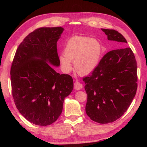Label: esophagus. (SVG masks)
<instances>
[{
    "label": "esophagus",
    "mask_w": 147,
    "mask_h": 147,
    "mask_svg": "<svg viewBox=\"0 0 147 147\" xmlns=\"http://www.w3.org/2000/svg\"><path fill=\"white\" fill-rule=\"evenodd\" d=\"M83 88V84L78 82H75L74 83V88L76 90H80Z\"/></svg>",
    "instance_id": "1"
}]
</instances>
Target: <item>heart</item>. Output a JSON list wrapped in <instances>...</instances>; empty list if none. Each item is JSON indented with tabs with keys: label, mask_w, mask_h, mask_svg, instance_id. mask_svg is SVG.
I'll return each mask as SVG.
<instances>
[{
	"label": "heart",
	"mask_w": 147,
	"mask_h": 147,
	"mask_svg": "<svg viewBox=\"0 0 147 147\" xmlns=\"http://www.w3.org/2000/svg\"><path fill=\"white\" fill-rule=\"evenodd\" d=\"M103 53L101 43L95 38L75 35L66 42L63 54L59 56L61 69L64 73L72 69L74 62L77 73L86 75L92 72L100 63Z\"/></svg>",
	"instance_id": "obj_1"
}]
</instances>
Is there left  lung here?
Masks as SVG:
<instances>
[{
  "label": "left lung",
  "mask_w": 147,
  "mask_h": 147,
  "mask_svg": "<svg viewBox=\"0 0 147 147\" xmlns=\"http://www.w3.org/2000/svg\"><path fill=\"white\" fill-rule=\"evenodd\" d=\"M109 40L122 47L108 52L91 75L83 78L87 94L86 113L92 121L112 123L127 110L137 88V62L123 35L102 29Z\"/></svg>",
  "instance_id": "8db88e82"
}]
</instances>
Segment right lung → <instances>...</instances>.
Wrapping results in <instances>:
<instances>
[{
    "label": "right lung",
    "instance_id": "1",
    "mask_svg": "<svg viewBox=\"0 0 147 147\" xmlns=\"http://www.w3.org/2000/svg\"><path fill=\"white\" fill-rule=\"evenodd\" d=\"M62 27L40 28L18 47L10 70L12 96L20 113L30 123L47 126L61 115L64 100L74 88L72 77L57 73V42Z\"/></svg>",
    "mask_w": 147,
    "mask_h": 147
}]
</instances>
